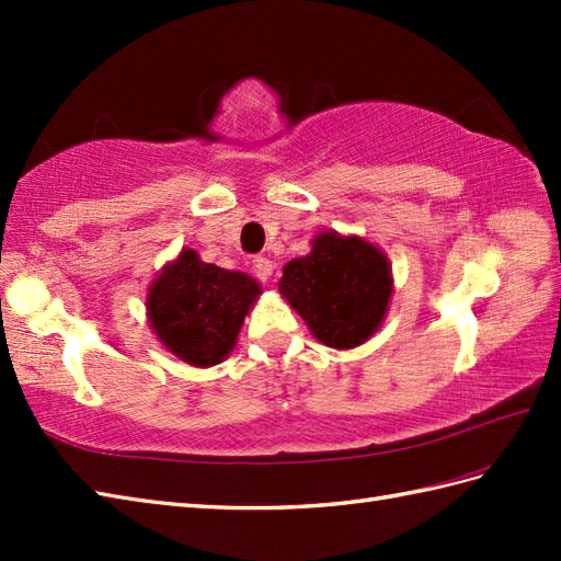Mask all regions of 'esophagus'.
<instances>
[{"instance_id": "esophagus-1", "label": "esophagus", "mask_w": 561, "mask_h": 561, "mask_svg": "<svg viewBox=\"0 0 561 561\" xmlns=\"http://www.w3.org/2000/svg\"><path fill=\"white\" fill-rule=\"evenodd\" d=\"M253 270L260 279H270L272 272H274V262L265 255H255L253 257Z\"/></svg>"}]
</instances>
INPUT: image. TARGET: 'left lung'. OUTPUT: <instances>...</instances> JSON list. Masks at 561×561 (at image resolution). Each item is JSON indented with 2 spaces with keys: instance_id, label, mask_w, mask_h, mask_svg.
I'll return each mask as SVG.
<instances>
[{
  "instance_id": "left-lung-1",
  "label": "left lung",
  "mask_w": 561,
  "mask_h": 561,
  "mask_svg": "<svg viewBox=\"0 0 561 561\" xmlns=\"http://www.w3.org/2000/svg\"><path fill=\"white\" fill-rule=\"evenodd\" d=\"M279 291L320 342L352 350L378 330L392 277L378 248L356 236L325 231L313 238L311 253L284 267Z\"/></svg>"
}]
</instances>
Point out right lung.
<instances>
[{"label": "right lung", "instance_id": "obj_1", "mask_svg": "<svg viewBox=\"0 0 561 561\" xmlns=\"http://www.w3.org/2000/svg\"><path fill=\"white\" fill-rule=\"evenodd\" d=\"M257 296L253 277L209 265L195 250H183L151 284L147 311L165 350L193 366H214L233 350Z\"/></svg>", "mask_w": 561, "mask_h": 561}]
</instances>
